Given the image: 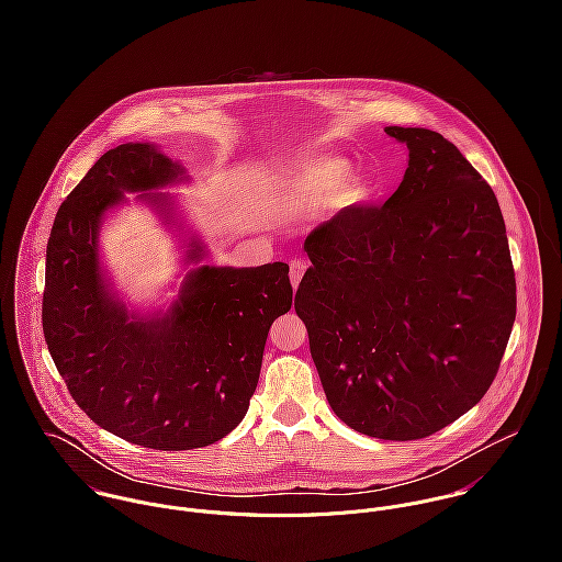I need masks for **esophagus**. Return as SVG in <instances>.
<instances>
[{"instance_id": "obj_1", "label": "esophagus", "mask_w": 562, "mask_h": 562, "mask_svg": "<svg viewBox=\"0 0 562 562\" xmlns=\"http://www.w3.org/2000/svg\"><path fill=\"white\" fill-rule=\"evenodd\" d=\"M305 270H307V261L305 259H292V263H290V281H292L294 288L301 283Z\"/></svg>"}]
</instances>
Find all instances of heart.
<instances>
[{
  "mask_svg": "<svg viewBox=\"0 0 562 562\" xmlns=\"http://www.w3.org/2000/svg\"><path fill=\"white\" fill-rule=\"evenodd\" d=\"M285 188L299 196H321L330 192L335 207H348L366 199V183L357 175L344 177V161L333 158L299 164L285 179Z\"/></svg>",
  "mask_w": 562,
  "mask_h": 562,
  "instance_id": "1",
  "label": "heart"
}]
</instances>
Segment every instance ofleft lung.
<instances>
[{"label": "left lung", "mask_w": 562, "mask_h": 562, "mask_svg": "<svg viewBox=\"0 0 562 562\" xmlns=\"http://www.w3.org/2000/svg\"><path fill=\"white\" fill-rule=\"evenodd\" d=\"M406 143L398 190L314 229L294 310L326 401L387 441L430 437L481 402L515 322V270L491 186L441 134Z\"/></svg>", "instance_id": "1"}]
</instances>
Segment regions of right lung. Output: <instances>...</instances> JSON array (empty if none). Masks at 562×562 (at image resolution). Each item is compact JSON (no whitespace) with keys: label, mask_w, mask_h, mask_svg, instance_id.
<instances>
[{"label":"right lung","mask_w":562,"mask_h":562,"mask_svg":"<svg viewBox=\"0 0 562 562\" xmlns=\"http://www.w3.org/2000/svg\"><path fill=\"white\" fill-rule=\"evenodd\" d=\"M179 172L151 145L110 149L63 201L45 261L43 333L69 394L97 426L154 450L203 448L240 424L270 324L294 294L283 261L203 266L168 316L130 321L99 272V223L123 192L161 188Z\"/></svg>","instance_id":"add662e5"}]
</instances>
